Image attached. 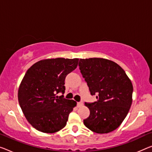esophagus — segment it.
<instances>
[{"instance_id":"esophagus-1","label":"esophagus","mask_w":152,"mask_h":152,"mask_svg":"<svg viewBox=\"0 0 152 152\" xmlns=\"http://www.w3.org/2000/svg\"><path fill=\"white\" fill-rule=\"evenodd\" d=\"M83 105V102L82 101H80V102H77V106L79 107H81Z\"/></svg>"}]
</instances>
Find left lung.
I'll use <instances>...</instances> for the list:
<instances>
[{
	"label": "left lung",
	"mask_w": 152,
	"mask_h": 152,
	"mask_svg": "<svg viewBox=\"0 0 152 152\" xmlns=\"http://www.w3.org/2000/svg\"><path fill=\"white\" fill-rule=\"evenodd\" d=\"M79 66L92 95L97 100L86 102L90 114L83 124L92 132L115 130L124 120L132 102L133 86L125 71L111 60L100 58L80 59Z\"/></svg>",
	"instance_id": "1"
}]
</instances>
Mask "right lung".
<instances>
[{"label":"right lung","mask_w":152,"mask_h":152,"mask_svg":"<svg viewBox=\"0 0 152 152\" xmlns=\"http://www.w3.org/2000/svg\"><path fill=\"white\" fill-rule=\"evenodd\" d=\"M78 61V58L42 60L26 73L18 89V101L28 122L39 131L54 133L66 126L77 102L57 94L64 93L65 78L77 68Z\"/></svg>","instance_id":"obj_1"}]
</instances>
